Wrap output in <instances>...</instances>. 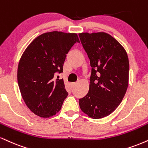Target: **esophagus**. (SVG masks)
<instances>
[{"mask_svg":"<svg viewBox=\"0 0 148 148\" xmlns=\"http://www.w3.org/2000/svg\"><path fill=\"white\" fill-rule=\"evenodd\" d=\"M76 83H71V86H72V88H74V87L76 85Z\"/></svg>","mask_w":148,"mask_h":148,"instance_id":"34e87169","label":"esophagus"}]
</instances>
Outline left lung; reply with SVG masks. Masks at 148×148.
<instances>
[{
  "mask_svg": "<svg viewBox=\"0 0 148 148\" xmlns=\"http://www.w3.org/2000/svg\"><path fill=\"white\" fill-rule=\"evenodd\" d=\"M79 35L92 67L89 92L79 99V106L88 116L102 119L116 109L127 91L128 56L123 47L108 34Z\"/></svg>",
  "mask_w": 148,
  "mask_h": 148,
  "instance_id": "left-lung-1",
  "label": "left lung"
}]
</instances>
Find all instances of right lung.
Returning <instances> with one entry per match:
<instances>
[{
	"instance_id": "1",
	"label": "right lung",
	"mask_w": 148,
	"mask_h": 148,
	"mask_svg": "<svg viewBox=\"0 0 148 148\" xmlns=\"http://www.w3.org/2000/svg\"><path fill=\"white\" fill-rule=\"evenodd\" d=\"M76 42L75 33L54 31L38 36L26 48L18 66L21 94L36 115L49 118L61 109L67 92L63 79H55L63 72L66 54Z\"/></svg>"
}]
</instances>
